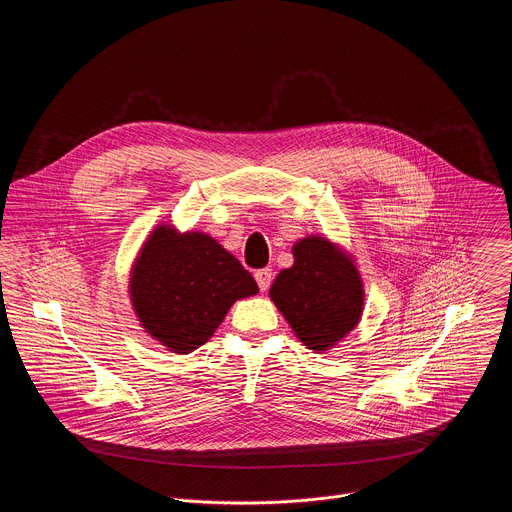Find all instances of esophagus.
<instances>
[{"mask_svg": "<svg viewBox=\"0 0 512 512\" xmlns=\"http://www.w3.org/2000/svg\"><path fill=\"white\" fill-rule=\"evenodd\" d=\"M254 278H256V284H258V288H260L262 292H266V290L270 288V284H272V270H270V268L258 270V272L254 274Z\"/></svg>", "mask_w": 512, "mask_h": 512, "instance_id": "1", "label": "esophagus"}]
</instances>
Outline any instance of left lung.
I'll return each instance as SVG.
<instances>
[{
    "instance_id": "obj_1",
    "label": "left lung",
    "mask_w": 512,
    "mask_h": 512,
    "mask_svg": "<svg viewBox=\"0 0 512 512\" xmlns=\"http://www.w3.org/2000/svg\"><path fill=\"white\" fill-rule=\"evenodd\" d=\"M292 254L293 264L274 280L270 299L307 349L327 353L363 317V278L355 258L321 234L299 238Z\"/></svg>"
}]
</instances>
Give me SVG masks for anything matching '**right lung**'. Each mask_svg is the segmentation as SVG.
<instances>
[{
  "instance_id": "right-lung-1",
  "label": "right lung",
  "mask_w": 512,
  "mask_h": 512,
  "mask_svg": "<svg viewBox=\"0 0 512 512\" xmlns=\"http://www.w3.org/2000/svg\"><path fill=\"white\" fill-rule=\"evenodd\" d=\"M260 292L252 274L201 232L157 224L142 244L128 293L147 335L167 351L187 355L205 345L234 301Z\"/></svg>"
}]
</instances>
